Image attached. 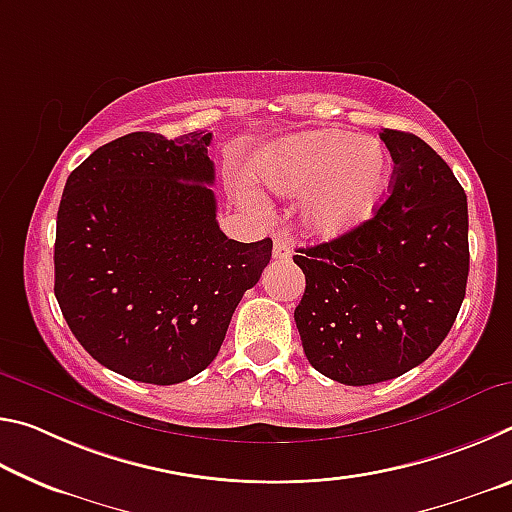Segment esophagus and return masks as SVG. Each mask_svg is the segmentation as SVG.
<instances>
[{
  "label": "esophagus",
  "mask_w": 512,
  "mask_h": 512,
  "mask_svg": "<svg viewBox=\"0 0 512 512\" xmlns=\"http://www.w3.org/2000/svg\"><path fill=\"white\" fill-rule=\"evenodd\" d=\"M273 257L275 259H289L291 257V244L284 239H275L273 241Z\"/></svg>",
  "instance_id": "34e87169"
}]
</instances>
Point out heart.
<instances>
[{
  "mask_svg": "<svg viewBox=\"0 0 512 512\" xmlns=\"http://www.w3.org/2000/svg\"><path fill=\"white\" fill-rule=\"evenodd\" d=\"M253 176L277 196H299L298 221L309 237H348L372 219L391 180V155L375 137L318 128L266 146Z\"/></svg>",
  "mask_w": 512,
  "mask_h": 512,
  "instance_id": "heart-1",
  "label": "heart"
}]
</instances>
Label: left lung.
Instances as JSON below:
<instances>
[{
    "instance_id": "obj_1",
    "label": "left lung",
    "mask_w": 512,
    "mask_h": 512,
    "mask_svg": "<svg viewBox=\"0 0 512 512\" xmlns=\"http://www.w3.org/2000/svg\"><path fill=\"white\" fill-rule=\"evenodd\" d=\"M395 162L391 194L348 237L300 248L305 293L293 311L320 375L379 384L429 359L452 329L470 273L467 196L418 135L379 133Z\"/></svg>"
}]
</instances>
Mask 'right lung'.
<instances>
[{"label":"right lung","instance_id":"1","mask_svg":"<svg viewBox=\"0 0 512 512\" xmlns=\"http://www.w3.org/2000/svg\"><path fill=\"white\" fill-rule=\"evenodd\" d=\"M212 133H131L69 173L56 219L54 293L101 366L171 386L214 361L273 241L216 223Z\"/></svg>","mask_w":512,"mask_h":512}]
</instances>
